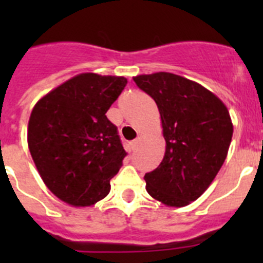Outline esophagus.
Listing matches in <instances>:
<instances>
[{
	"label": "esophagus",
	"instance_id": "obj_1",
	"mask_svg": "<svg viewBox=\"0 0 263 263\" xmlns=\"http://www.w3.org/2000/svg\"><path fill=\"white\" fill-rule=\"evenodd\" d=\"M139 145H140V137H137L136 140H134V141L131 142V148L132 150H137V147H139Z\"/></svg>",
	"mask_w": 263,
	"mask_h": 263
}]
</instances>
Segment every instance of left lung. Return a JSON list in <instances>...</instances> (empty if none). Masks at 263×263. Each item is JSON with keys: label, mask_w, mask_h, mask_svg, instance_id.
<instances>
[{"label": "left lung", "mask_w": 263, "mask_h": 263, "mask_svg": "<svg viewBox=\"0 0 263 263\" xmlns=\"http://www.w3.org/2000/svg\"><path fill=\"white\" fill-rule=\"evenodd\" d=\"M134 81L155 100L166 142L160 165L145 174L146 191L164 205H188L224 164L233 136L229 112L213 92L174 73L140 75Z\"/></svg>", "instance_id": "obj_1"}]
</instances>
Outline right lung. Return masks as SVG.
Instances as JSON below:
<instances>
[{
	"mask_svg": "<svg viewBox=\"0 0 263 263\" xmlns=\"http://www.w3.org/2000/svg\"><path fill=\"white\" fill-rule=\"evenodd\" d=\"M126 84L124 78L81 73L34 107L29 150L43 182L60 200L90 206L109 193L126 151L105 113Z\"/></svg>",
	"mask_w": 263,
	"mask_h": 263,
	"instance_id": "1",
	"label": "right lung"
}]
</instances>
